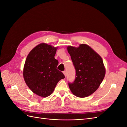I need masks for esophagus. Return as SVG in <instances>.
I'll list each match as a JSON object with an SVG mask.
<instances>
[{
  "label": "esophagus",
  "mask_w": 127,
  "mask_h": 127,
  "mask_svg": "<svg viewBox=\"0 0 127 127\" xmlns=\"http://www.w3.org/2000/svg\"><path fill=\"white\" fill-rule=\"evenodd\" d=\"M63 73H64V75L66 76V71H63Z\"/></svg>",
  "instance_id": "obj_1"
}]
</instances>
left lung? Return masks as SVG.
<instances>
[{
    "mask_svg": "<svg viewBox=\"0 0 127 127\" xmlns=\"http://www.w3.org/2000/svg\"><path fill=\"white\" fill-rule=\"evenodd\" d=\"M76 70L74 82L68 83L76 96L85 97L97 90L104 78L105 69L101 56L85 44L67 47Z\"/></svg>",
    "mask_w": 127,
    "mask_h": 127,
    "instance_id": "left-lung-1",
    "label": "left lung"
}]
</instances>
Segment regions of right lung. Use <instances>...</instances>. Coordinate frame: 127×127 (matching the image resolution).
<instances>
[{"instance_id": "obj_1", "label": "right lung", "mask_w": 127, "mask_h": 127, "mask_svg": "<svg viewBox=\"0 0 127 127\" xmlns=\"http://www.w3.org/2000/svg\"><path fill=\"white\" fill-rule=\"evenodd\" d=\"M57 47L42 43L33 48L27 57L23 69L26 85L34 93L41 97L51 95L63 73L57 69L58 61L55 58Z\"/></svg>"}]
</instances>
